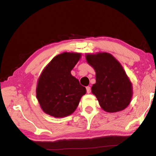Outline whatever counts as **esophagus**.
Segmentation results:
<instances>
[{
  "instance_id": "1",
  "label": "esophagus",
  "mask_w": 156,
  "mask_h": 156,
  "mask_svg": "<svg viewBox=\"0 0 156 156\" xmlns=\"http://www.w3.org/2000/svg\"><path fill=\"white\" fill-rule=\"evenodd\" d=\"M86 89H87V94L90 93V92H91V87H87Z\"/></svg>"
}]
</instances>
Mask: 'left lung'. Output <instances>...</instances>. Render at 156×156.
<instances>
[{
	"instance_id": "1",
	"label": "left lung",
	"mask_w": 156,
	"mask_h": 156,
	"mask_svg": "<svg viewBox=\"0 0 156 156\" xmlns=\"http://www.w3.org/2000/svg\"><path fill=\"white\" fill-rule=\"evenodd\" d=\"M86 58L96 71L91 91L101 107L112 113L125 109L130 103L132 86L119 62L108 53L88 54Z\"/></svg>"
}]
</instances>
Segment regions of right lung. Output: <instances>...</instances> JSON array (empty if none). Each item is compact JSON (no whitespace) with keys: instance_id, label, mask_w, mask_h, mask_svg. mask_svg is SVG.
I'll return each mask as SVG.
<instances>
[{"instance_id":"1","label":"right lung","mask_w":156,"mask_h":156,"mask_svg":"<svg viewBox=\"0 0 156 156\" xmlns=\"http://www.w3.org/2000/svg\"><path fill=\"white\" fill-rule=\"evenodd\" d=\"M80 58V54L65 52L54 57L43 70L36 97L44 113L62 118L72 114L77 108L86 88L72 76L71 71Z\"/></svg>"}]
</instances>
